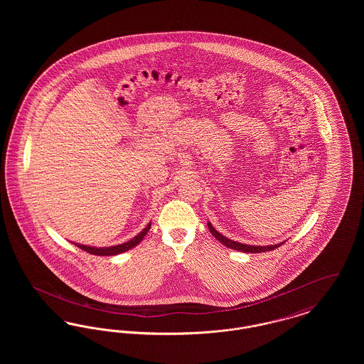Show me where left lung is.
I'll use <instances>...</instances> for the list:
<instances>
[{"label": "left lung", "mask_w": 364, "mask_h": 364, "mask_svg": "<svg viewBox=\"0 0 364 364\" xmlns=\"http://www.w3.org/2000/svg\"><path fill=\"white\" fill-rule=\"evenodd\" d=\"M208 229L211 232V235L218 240L220 242H223L224 245H226L228 248H232V250H236V251H242V252H251V254H257V252H266V251H273L278 248L281 244L284 242H278V244H273V245H248V244H242V242H233L230 239L225 237L224 235H221L218 230H215V228L210 224V221L208 223Z\"/></svg>", "instance_id": "left-lung-1"}]
</instances>
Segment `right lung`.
<instances>
[{"instance_id":"1","label":"right lung","mask_w":364,"mask_h":364,"mask_svg":"<svg viewBox=\"0 0 364 364\" xmlns=\"http://www.w3.org/2000/svg\"><path fill=\"white\" fill-rule=\"evenodd\" d=\"M151 228V223L146 226L139 235H136L134 239H131L129 242H122L119 245H112V247H91V245H85V244H79V242H73L76 247H79L80 250L86 251L88 254L92 255H98V257H112V255H119L122 252H125L131 248H134L135 245H138L139 242L143 240V237L147 235V232Z\"/></svg>"}]
</instances>
